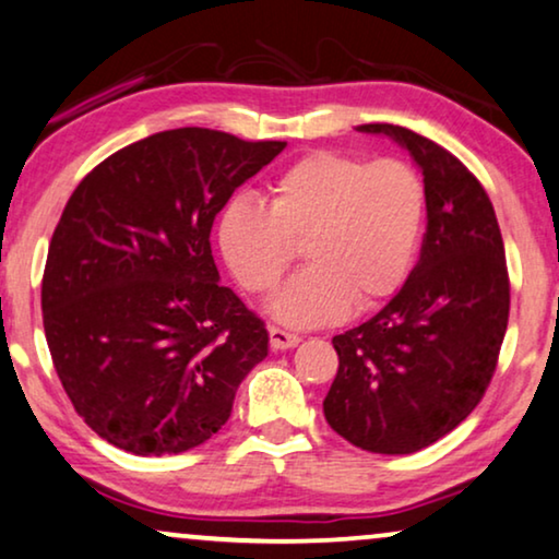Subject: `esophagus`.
<instances>
[{"mask_svg":"<svg viewBox=\"0 0 559 559\" xmlns=\"http://www.w3.org/2000/svg\"><path fill=\"white\" fill-rule=\"evenodd\" d=\"M267 334H271V347L273 349H292V347H296L301 342L299 334H292V332L281 330V326H271V330H267Z\"/></svg>","mask_w":559,"mask_h":559,"instance_id":"esophagus-1","label":"esophagus"}]
</instances>
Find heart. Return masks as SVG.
<instances>
[{
    "label": "heart",
    "instance_id": "1",
    "mask_svg": "<svg viewBox=\"0 0 559 559\" xmlns=\"http://www.w3.org/2000/svg\"><path fill=\"white\" fill-rule=\"evenodd\" d=\"M427 193L404 160L368 163L314 151L271 181L267 206L235 197L222 206V258L248 294H271L304 245L309 265L271 304L292 326L337 322L349 304L391 299L412 273Z\"/></svg>",
    "mask_w": 559,
    "mask_h": 559
}]
</instances>
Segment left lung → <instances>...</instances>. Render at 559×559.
<instances>
[{
    "label": "left lung",
    "mask_w": 559,
    "mask_h": 559,
    "mask_svg": "<svg viewBox=\"0 0 559 559\" xmlns=\"http://www.w3.org/2000/svg\"><path fill=\"white\" fill-rule=\"evenodd\" d=\"M357 130L412 153L427 193V235L401 292L332 340L340 368L324 416L355 448L412 455L480 404L509 324V267L493 204L455 155L399 124Z\"/></svg>",
    "instance_id": "8db88e82"
}]
</instances>
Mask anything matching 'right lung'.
I'll use <instances>...</instances> for the list:
<instances>
[{
    "instance_id": "right-lung-1",
    "label": "right lung",
    "mask_w": 559,
    "mask_h": 559,
    "mask_svg": "<svg viewBox=\"0 0 559 559\" xmlns=\"http://www.w3.org/2000/svg\"><path fill=\"white\" fill-rule=\"evenodd\" d=\"M284 147L206 128L155 132L71 193L43 273V326L63 391L102 440L160 457L225 427L267 330L219 284L210 233Z\"/></svg>"
}]
</instances>
